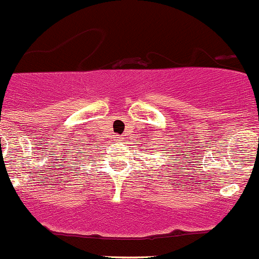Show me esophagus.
<instances>
[{
  "label": "esophagus",
  "instance_id": "esophagus-1",
  "mask_svg": "<svg viewBox=\"0 0 259 259\" xmlns=\"http://www.w3.org/2000/svg\"><path fill=\"white\" fill-rule=\"evenodd\" d=\"M123 140V137H117V141H122Z\"/></svg>",
  "mask_w": 259,
  "mask_h": 259
}]
</instances>
